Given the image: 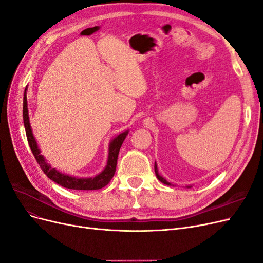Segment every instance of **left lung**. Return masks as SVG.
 Listing matches in <instances>:
<instances>
[{
  "label": "left lung",
  "instance_id": "8db88e82",
  "mask_svg": "<svg viewBox=\"0 0 263 263\" xmlns=\"http://www.w3.org/2000/svg\"><path fill=\"white\" fill-rule=\"evenodd\" d=\"M155 172H156V176H157V178H158V180L159 181H161L162 183H164V184H166V185H171L170 183L166 181L165 179H163L161 176H159V173H158V169H157V165H156V163H155ZM187 187H191V186H187Z\"/></svg>",
  "mask_w": 263,
  "mask_h": 263
}]
</instances>
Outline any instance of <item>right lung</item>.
Returning a JSON list of instances; mask_svg holds the SVG:
<instances>
[{
	"label": "right lung",
	"instance_id": "obj_1",
	"mask_svg": "<svg viewBox=\"0 0 263 263\" xmlns=\"http://www.w3.org/2000/svg\"><path fill=\"white\" fill-rule=\"evenodd\" d=\"M23 119H24V126H25L26 130V136L29 147L31 149V153L35 156V159L37 160L41 169L44 171V173L53 182L58 183L59 185L67 187V189H72V190H99L107 185L109 181L112 180L115 174L116 170V164H117V157L119 149L122 147L123 141L125 140L127 134L128 132H124L119 134L117 137H115L109 144V151H108V160L105 169L103 170L99 176L94 178H74V177H69L67 174H62L59 171L52 169L51 166L45 161L44 157L41 155V151H39L37 147V142L33 136V133H31V128L29 125V118H28V108H27V100H26V89L25 93H24V100H23Z\"/></svg>",
	"mask_w": 263,
	"mask_h": 263
}]
</instances>
